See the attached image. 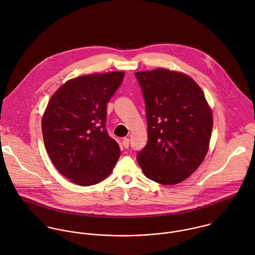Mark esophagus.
I'll return each instance as SVG.
<instances>
[{"instance_id":"1","label":"esophagus","mask_w":255,"mask_h":255,"mask_svg":"<svg viewBox=\"0 0 255 255\" xmlns=\"http://www.w3.org/2000/svg\"><path fill=\"white\" fill-rule=\"evenodd\" d=\"M123 145L125 148H128V145H129V139L128 138H124L123 139Z\"/></svg>"}]
</instances>
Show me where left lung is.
Returning <instances> with one entry per match:
<instances>
[{
	"mask_svg": "<svg viewBox=\"0 0 255 255\" xmlns=\"http://www.w3.org/2000/svg\"><path fill=\"white\" fill-rule=\"evenodd\" d=\"M145 101V147L137 162L151 181L186 180L209 149L213 114L200 86L185 73L157 68L135 73Z\"/></svg>",
	"mask_w": 255,
	"mask_h": 255,
	"instance_id": "left-lung-1",
	"label": "left lung"
}]
</instances>
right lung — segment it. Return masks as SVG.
<instances>
[{"label": "right lung", "instance_id": "add662e5", "mask_svg": "<svg viewBox=\"0 0 255 255\" xmlns=\"http://www.w3.org/2000/svg\"><path fill=\"white\" fill-rule=\"evenodd\" d=\"M125 72L90 73L65 82L42 117V134L55 168L71 182L93 185L105 180L121 150L105 129L107 103Z\"/></svg>", "mask_w": 255, "mask_h": 255}]
</instances>
